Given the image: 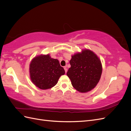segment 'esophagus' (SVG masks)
I'll list each match as a JSON object with an SVG mask.
<instances>
[{"label":"esophagus","instance_id":"34e87169","mask_svg":"<svg viewBox=\"0 0 131 131\" xmlns=\"http://www.w3.org/2000/svg\"><path fill=\"white\" fill-rule=\"evenodd\" d=\"M64 70H65V72L66 73L67 72V66H66L65 67H64Z\"/></svg>","mask_w":131,"mask_h":131}]
</instances>
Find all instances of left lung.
<instances>
[{
    "label": "left lung",
    "instance_id": "left-lung-1",
    "mask_svg": "<svg viewBox=\"0 0 131 131\" xmlns=\"http://www.w3.org/2000/svg\"><path fill=\"white\" fill-rule=\"evenodd\" d=\"M67 75L74 89L80 92L93 89L100 81L102 66L100 58L92 51L85 49L72 56Z\"/></svg>",
    "mask_w": 131,
    "mask_h": 131
}]
</instances>
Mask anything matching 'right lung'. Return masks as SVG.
Wrapping results in <instances>:
<instances>
[{"instance_id":"add662e5","label":"right lung","mask_w":131,"mask_h":131,"mask_svg":"<svg viewBox=\"0 0 131 131\" xmlns=\"http://www.w3.org/2000/svg\"><path fill=\"white\" fill-rule=\"evenodd\" d=\"M30 78L38 88L47 90L56 85L65 71L58 59L51 58L50 54H41L34 57L29 66Z\"/></svg>"}]
</instances>
